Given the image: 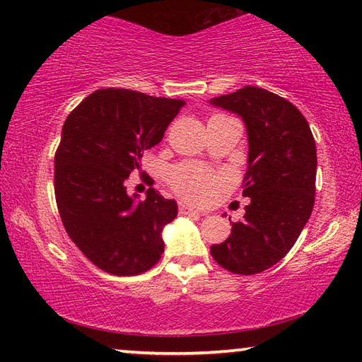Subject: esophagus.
Here are the masks:
<instances>
[{"label": "esophagus", "instance_id": "esophagus-1", "mask_svg": "<svg viewBox=\"0 0 362 362\" xmlns=\"http://www.w3.org/2000/svg\"><path fill=\"white\" fill-rule=\"evenodd\" d=\"M179 211H180L182 216H201V214H203V212H199L198 209H194L193 206H189L187 203H180Z\"/></svg>", "mask_w": 362, "mask_h": 362}]
</instances>
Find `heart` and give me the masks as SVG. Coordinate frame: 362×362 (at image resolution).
I'll return each mask as SVG.
<instances>
[{"instance_id": "b5f03b06", "label": "heart", "mask_w": 362, "mask_h": 362, "mask_svg": "<svg viewBox=\"0 0 362 362\" xmlns=\"http://www.w3.org/2000/svg\"><path fill=\"white\" fill-rule=\"evenodd\" d=\"M169 182L177 193L193 201H207L220 183L212 170L196 164H183L170 170Z\"/></svg>"}]
</instances>
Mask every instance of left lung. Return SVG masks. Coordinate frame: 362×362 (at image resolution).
<instances>
[{"mask_svg": "<svg viewBox=\"0 0 362 362\" xmlns=\"http://www.w3.org/2000/svg\"><path fill=\"white\" fill-rule=\"evenodd\" d=\"M211 105L243 119L247 166L243 196L246 216L231 225L223 243L211 246L220 267L235 274H257L289 252L315 206L316 144L296 105L267 89L246 86L214 97Z\"/></svg>", "mask_w": 362, "mask_h": 362, "instance_id": "8db88e82", "label": "left lung"}]
</instances>
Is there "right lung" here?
Wrapping results in <instances>:
<instances>
[{
  "mask_svg": "<svg viewBox=\"0 0 362 362\" xmlns=\"http://www.w3.org/2000/svg\"><path fill=\"white\" fill-rule=\"evenodd\" d=\"M183 105L108 88L86 97L65 119L54 159L59 214L71 241L103 272L134 276L161 259L163 230L177 217V203L155 188L139 201L126 182Z\"/></svg>",
  "mask_w": 362,
  "mask_h": 362,
  "instance_id": "1",
  "label": "right lung"
}]
</instances>
